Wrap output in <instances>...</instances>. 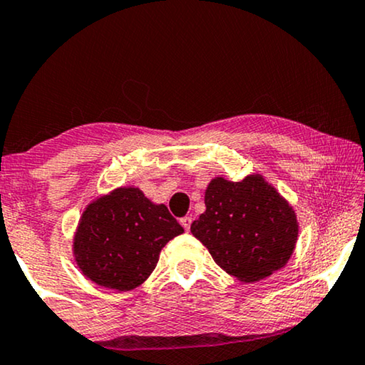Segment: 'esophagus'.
Instances as JSON below:
<instances>
[{
    "instance_id": "obj_1",
    "label": "esophagus",
    "mask_w": 365,
    "mask_h": 365,
    "mask_svg": "<svg viewBox=\"0 0 365 365\" xmlns=\"http://www.w3.org/2000/svg\"><path fill=\"white\" fill-rule=\"evenodd\" d=\"M191 222H192V217H189V216L181 217V226L186 229V231H189V229H191Z\"/></svg>"
}]
</instances>
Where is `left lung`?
Masks as SVG:
<instances>
[{
    "label": "left lung",
    "mask_w": 365,
    "mask_h": 365,
    "mask_svg": "<svg viewBox=\"0 0 365 365\" xmlns=\"http://www.w3.org/2000/svg\"><path fill=\"white\" fill-rule=\"evenodd\" d=\"M206 212L191 232L219 267L256 282L286 266L297 241L294 209L259 174L241 182L216 178L206 189Z\"/></svg>",
    "instance_id": "obj_1"
}]
</instances>
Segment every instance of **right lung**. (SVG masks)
<instances>
[{"label":"right lung","mask_w":365,"mask_h":365,"mask_svg":"<svg viewBox=\"0 0 365 365\" xmlns=\"http://www.w3.org/2000/svg\"><path fill=\"white\" fill-rule=\"evenodd\" d=\"M182 232L164 204H153L138 187H119L83 212L74 257L98 286L131 291L154 271L161 249Z\"/></svg>","instance_id":"right-lung-1"}]
</instances>
